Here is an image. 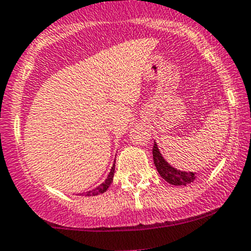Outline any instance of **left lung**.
<instances>
[{"instance_id":"1","label":"left lung","mask_w":251,"mask_h":251,"mask_svg":"<svg viewBox=\"0 0 251 251\" xmlns=\"http://www.w3.org/2000/svg\"><path fill=\"white\" fill-rule=\"evenodd\" d=\"M153 162H154L155 168H157L158 173H159L160 176L168 181L172 185H186L190 184L195 180V174L194 173H186L181 172V170H177L175 168H173L172 165L168 164V162H165L164 158L160 154L159 150H158L157 145H153Z\"/></svg>"}]
</instances>
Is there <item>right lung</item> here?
I'll use <instances>...</instances> for the list:
<instances>
[{
  "label": "right lung",
  "mask_w": 251,
  "mask_h": 251,
  "mask_svg": "<svg viewBox=\"0 0 251 251\" xmlns=\"http://www.w3.org/2000/svg\"><path fill=\"white\" fill-rule=\"evenodd\" d=\"M114 173H115V164L111 167V170H110V173H109L108 177L105 179V181H104L103 184L99 185L98 187H96L94 190H91V191H88V193H86V196H96V195H99V194L105 193V191L109 189V186H110L111 182H113Z\"/></svg>",
  "instance_id": "obj_1"
}]
</instances>
